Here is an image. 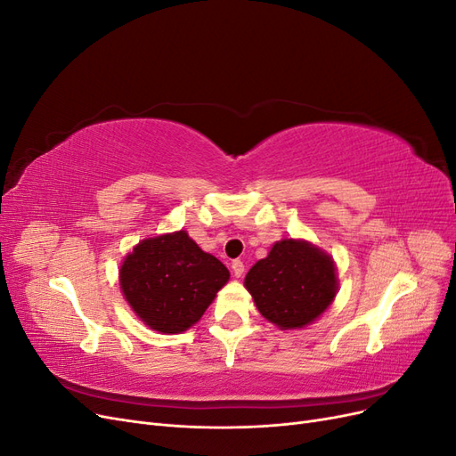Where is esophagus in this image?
Segmentation results:
<instances>
[{
  "mask_svg": "<svg viewBox=\"0 0 456 456\" xmlns=\"http://www.w3.org/2000/svg\"><path fill=\"white\" fill-rule=\"evenodd\" d=\"M232 272H233V275H236V278H241L243 272H245L243 262L241 260H232Z\"/></svg>",
  "mask_w": 456,
  "mask_h": 456,
  "instance_id": "1",
  "label": "esophagus"
}]
</instances>
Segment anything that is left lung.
Instances as JSON below:
<instances>
[{
  "mask_svg": "<svg viewBox=\"0 0 456 456\" xmlns=\"http://www.w3.org/2000/svg\"><path fill=\"white\" fill-rule=\"evenodd\" d=\"M258 312L281 329H297L320 317L337 295L335 262L312 243L278 241L245 275Z\"/></svg>",
  "mask_w": 456,
  "mask_h": 456,
  "instance_id": "obj_1",
  "label": "left lung"
}]
</instances>
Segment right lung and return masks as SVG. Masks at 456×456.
<instances>
[{
	"label": "right lung",
	"mask_w": 456,
	"mask_h": 456,
	"mask_svg": "<svg viewBox=\"0 0 456 456\" xmlns=\"http://www.w3.org/2000/svg\"><path fill=\"white\" fill-rule=\"evenodd\" d=\"M228 278L223 262L183 230L141 241L119 270L131 308L150 329L167 335L194 325Z\"/></svg>",
	"instance_id": "obj_1"
}]
</instances>
